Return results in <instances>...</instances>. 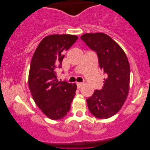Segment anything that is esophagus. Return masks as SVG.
<instances>
[{
	"label": "esophagus",
	"mask_w": 150,
	"mask_h": 150,
	"mask_svg": "<svg viewBox=\"0 0 150 150\" xmlns=\"http://www.w3.org/2000/svg\"><path fill=\"white\" fill-rule=\"evenodd\" d=\"M76 85H77V87L78 88H81L82 86H83V84L82 83H77Z\"/></svg>",
	"instance_id": "obj_1"
}]
</instances>
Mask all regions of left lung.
Wrapping results in <instances>:
<instances>
[{"instance_id": "obj_1", "label": "left lung", "mask_w": 150, "mask_h": 150, "mask_svg": "<svg viewBox=\"0 0 150 150\" xmlns=\"http://www.w3.org/2000/svg\"><path fill=\"white\" fill-rule=\"evenodd\" d=\"M81 40L96 52L100 69L106 74L104 86L87 99L89 111L96 117L107 119L122 107L130 89V68L128 58L116 42L102 33H85Z\"/></svg>"}]
</instances>
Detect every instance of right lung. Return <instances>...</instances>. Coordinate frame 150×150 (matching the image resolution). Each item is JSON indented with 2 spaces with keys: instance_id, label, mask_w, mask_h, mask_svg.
I'll use <instances>...</instances> for the list:
<instances>
[{
  "instance_id": "1",
  "label": "right lung",
  "mask_w": 150,
  "mask_h": 150,
  "mask_svg": "<svg viewBox=\"0 0 150 150\" xmlns=\"http://www.w3.org/2000/svg\"><path fill=\"white\" fill-rule=\"evenodd\" d=\"M77 40L74 35L46 36L32 57L28 87L37 106L50 120H58L66 115L76 95V85L59 81L56 70L61 67L65 51Z\"/></svg>"
}]
</instances>
